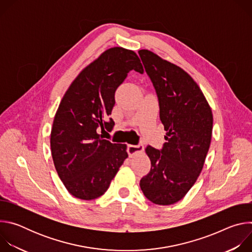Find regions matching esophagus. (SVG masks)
Returning a JSON list of instances; mask_svg holds the SVG:
<instances>
[{"label": "esophagus", "mask_w": 252, "mask_h": 252, "mask_svg": "<svg viewBox=\"0 0 252 252\" xmlns=\"http://www.w3.org/2000/svg\"><path fill=\"white\" fill-rule=\"evenodd\" d=\"M142 151H143V145H141V143H138V145H136V146H134V145L127 146V153H128L129 157H132L138 153H142Z\"/></svg>", "instance_id": "esophagus-1"}]
</instances>
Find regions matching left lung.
<instances>
[{
  "label": "left lung",
  "mask_w": 252,
  "mask_h": 252,
  "mask_svg": "<svg viewBox=\"0 0 252 252\" xmlns=\"http://www.w3.org/2000/svg\"><path fill=\"white\" fill-rule=\"evenodd\" d=\"M138 55L156 90L166 130L161 150L146 149L152 166L139 186L152 202L169 205L188 193L201 172L210 146L212 113L187 71L148 50Z\"/></svg>",
  "instance_id": "left-lung-1"
}]
</instances>
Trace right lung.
Instances as JSON below:
<instances>
[{"instance_id":"obj_1","label":"right lung","mask_w":252,"mask_h":252,"mask_svg":"<svg viewBox=\"0 0 252 252\" xmlns=\"http://www.w3.org/2000/svg\"><path fill=\"white\" fill-rule=\"evenodd\" d=\"M132 69L143 74L134 52L106 50L81 71L59 105L51 132L52 157L61 181L77 198L102 195L127 158L126 145L103 139L98 131L113 128L115 123L107 117L115 94Z\"/></svg>"}]
</instances>
